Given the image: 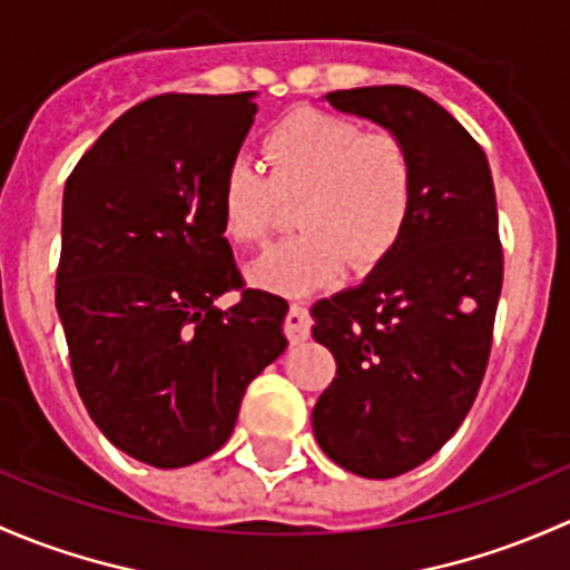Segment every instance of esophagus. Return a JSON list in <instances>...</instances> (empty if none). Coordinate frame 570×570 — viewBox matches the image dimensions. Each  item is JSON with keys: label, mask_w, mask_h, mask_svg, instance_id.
Masks as SVG:
<instances>
[{"label": "esophagus", "mask_w": 570, "mask_h": 570, "mask_svg": "<svg viewBox=\"0 0 570 570\" xmlns=\"http://www.w3.org/2000/svg\"><path fill=\"white\" fill-rule=\"evenodd\" d=\"M285 334L291 343H302V340H307L309 315H307V309H304V304H298V302L291 304V309H287V315H285Z\"/></svg>", "instance_id": "esophagus-1"}]
</instances>
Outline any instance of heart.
<instances>
[{"instance_id": "b5f03b06", "label": "heart", "mask_w": 570, "mask_h": 570, "mask_svg": "<svg viewBox=\"0 0 570 570\" xmlns=\"http://www.w3.org/2000/svg\"><path fill=\"white\" fill-rule=\"evenodd\" d=\"M261 148L268 175L244 156L222 175V230L236 244L263 242L283 199H296L302 230L252 263L255 283L307 293L348 261L371 268L395 252L414 210V158L397 134L293 109L263 134Z\"/></svg>"}]
</instances>
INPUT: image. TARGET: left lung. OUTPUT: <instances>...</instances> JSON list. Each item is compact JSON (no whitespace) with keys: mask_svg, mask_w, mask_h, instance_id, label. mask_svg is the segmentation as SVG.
Listing matches in <instances>:
<instances>
[{"mask_svg":"<svg viewBox=\"0 0 570 570\" xmlns=\"http://www.w3.org/2000/svg\"><path fill=\"white\" fill-rule=\"evenodd\" d=\"M326 101L397 134L414 158L401 244L365 283L313 307V337L337 362L315 439L360 478H397L459 431L489 365L502 291L494 180L472 134L420 90L356 87Z\"/></svg>","mask_w":570,"mask_h":570,"instance_id":"1","label":"left lung"}]
</instances>
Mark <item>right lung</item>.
Segmentation results:
<instances>
[{
  "label": "right lung",
  "mask_w": 570,
  "mask_h": 570,
  "mask_svg": "<svg viewBox=\"0 0 570 570\" xmlns=\"http://www.w3.org/2000/svg\"><path fill=\"white\" fill-rule=\"evenodd\" d=\"M252 98L137 104L62 195L57 313L76 390L117 450L156 469L216 453L249 381L287 348V302L244 287L222 230V175L255 120ZM227 289L243 298L219 311Z\"/></svg>",
  "instance_id": "right-lung-1"
}]
</instances>
